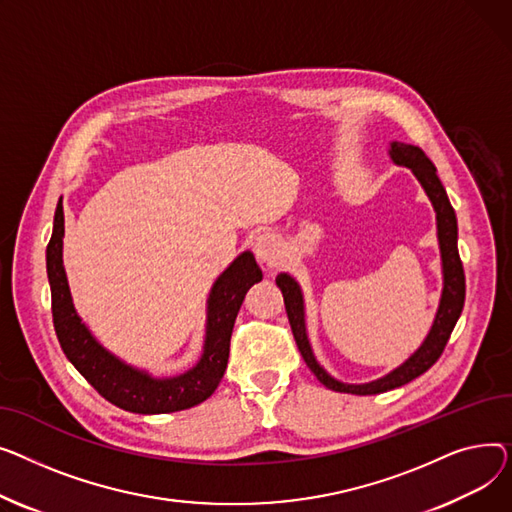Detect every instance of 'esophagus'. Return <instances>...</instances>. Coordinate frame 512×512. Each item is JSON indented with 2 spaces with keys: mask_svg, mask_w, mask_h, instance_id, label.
<instances>
[{
  "mask_svg": "<svg viewBox=\"0 0 512 512\" xmlns=\"http://www.w3.org/2000/svg\"><path fill=\"white\" fill-rule=\"evenodd\" d=\"M254 254L260 264L275 266L281 262V256H283L281 242L273 233H262L256 237V242H254Z\"/></svg>",
  "mask_w": 512,
  "mask_h": 512,
  "instance_id": "1",
  "label": "esophagus"
}]
</instances>
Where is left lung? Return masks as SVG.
<instances>
[{
  "label": "left lung",
  "instance_id": "8db88e82",
  "mask_svg": "<svg viewBox=\"0 0 512 512\" xmlns=\"http://www.w3.org/2000/svg\"><path fill=\"white\" fill-rule=\"evenodd\" d=\"M390 159L395 165L409 167L417 182L422 184L426 190L434 210H436V227H438V244H440V258H442V295H440V306L434 318V324L426 341L419 345V349L403 362L399 368H395L390 374L366 382V384H345L330 376L318 362L312 353L308 333H306V310H304V295L299 289L297 281L289 277L287 273H281L277 277V287L283 293L285 299V310L287 318L293 330V339L297 343L299 353H302L304 362L314 372V376L330 390H337V393H349V395H378L386 393V390H393L397 386H403L417 376L428 372L442 355L450 333L463 312L465 304V273H463V262L459 258L457 248V215L455 208L450 206V200L446 196V190L440 182L436 173L434 163L426 157V153L419 146L405 144V142H390L388 150Z\"/></svg>",
  "mask_w": 512,
  "mask_h": 512
}]
</instances>
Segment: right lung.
<instances>
[{"mask_svg": "<svg viewBox=\"0 0 512 512\" xmlns=\"http://www.w3.org/2000/svg\"><path fill=\"white\" fill-rule=\"evenodd\" d=\"M64 206L55 208L53 233L47 246V277L51 285V312L55 335L72 366L97 393L119 409L153 415L190 409L206 401L219 386L227 359L233 324L248 289L262 281V270L252 252L239 254L215 281L206 306V337L198 364L179 376L155 378L109 353L80 320L66 279L64 260Z\"/></svg>", "mask_w": 512, "mask_h": 512, "instance_id": "right-lung-1", "label": "right lung"}]
</instances>
